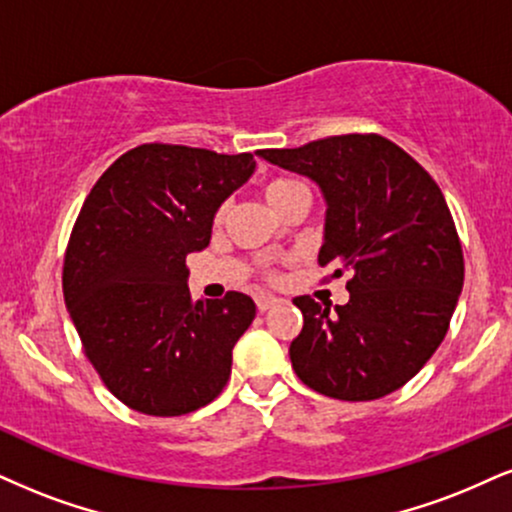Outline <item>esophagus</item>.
<instances>
[{
    "label": "esophagus",
    "mask_w": 512,
    "mask_h": 512,
    "mask_svg": "<svg viewBox=\"0 0 512 512\" xmlns=\"http://www.w3.org/2000/svg\"><path fill=\"white\" fill-rule=\"evenodd\" d=\"M277 304H280V299H275V296H268V294L256 296V308H258V313H266V311H270V308L277 306Z\"/></svg>",
    "instance_id": "1"
}]
</instances>
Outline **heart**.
Masks as SVG:
<instances>
[{"label":"heart","instance_id":"obj_1","mask_svg":"<svg viewBox=\"0 0 512 512\" xmlns=\"http://www.w3.org/2000/svg\"><path fill=\"white\" fill-rule=\"evenodd\" d=\"M299 187H304L301 185L299 180H292V178H273L266 185V199H268V204L273 206V208H277L280 206V201L287 197V194H292L294 189H299ZM223 218V208H220V211L216 213V220H220Z\"/></svg>","mask_w":512,"mask_h":512}]
</instances>
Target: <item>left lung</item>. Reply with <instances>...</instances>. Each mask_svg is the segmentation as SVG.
Segmentation results:
<instances>
[{
    "label": "left lung",
    "instance_id": "left-lung-1",
    "mask_svg": "<svg viewBox=\"0 0 512 512\" xmlns=\"http://www.w3.org/2000/svg\"><path fill=\"white\" fill-rule=\"evenodd\" d=\"M261 159L323 192L320 266L349 273V304L296 296L304 327L289 346L299 380L339 401L401 389L444 342L463 289V246L444 194L413 156L375 135H337Z\"/></svg>",
    "mask_w": 512,
    "mask_h": 512
}]
</instances>
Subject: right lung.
Instances as JSON below:
<instances>
[{
  "mask_svg": "<svg viewBox=\"0 0 512 512\" xmlns=\"http://www.w3.org/2000/svg\"><path fill=\"white\" fill-rule=\"evenodd\" d=\"M251 154L140 144L97 180L63 258V299L106 389L144 415L192 413L230 380L256 315L242 292L192 301L185 258L211 242L220 204L254 173Z\"/></svg>",
  "mask_w": 512,
  "mask_h": 512,
  "instance_id": "obj_1",
  "label": "right lung"
}]
</instances>
